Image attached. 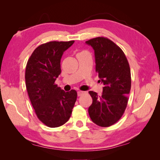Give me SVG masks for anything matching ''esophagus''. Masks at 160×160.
Instances as JSON below:
<instances>
[{
    "label": "esophagus",
    "instance_id": "obj_1",
    "mask_svg": "<svg viewBox=\"0 0 160 160\" xmlns=\"http://www.w3.org/2000/svg\"><path fill=\"white\" fill-rule=\"evenodd\" d=\"M84 91H78V96H82V95L84 94Z\"/></svg>",
    "mask_w": 160,
    "mask_h": 160
}]
</instances>
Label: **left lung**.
<instances>
[{
  "label": "left lung",
  "mask_w": 160,
  "mask_h": 160,
  "mask_svg": "<svg viewBox=\"0 0 160 160\" xmlns=\"http://www.w3.org/2000/svg\"><path fill=\"white\" fill-rule=\"evenodd\" d=\"M86 43L94 50L96 71L104 84L101 96L89 91L93 99L89 114L95 124L108 127L120 120L127 106L131 86L130 67L123 51L111 40L98 37Z\"/></svg>",
  "instance_id": "left-lung-1"
}]
</instances>
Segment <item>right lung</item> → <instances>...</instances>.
<instances>
[{"label":"right lung","instance_id":"right-lung-1","mask_svg":"<svg viewBox=\"0 0 160 160\" xmlns=\"http://www.w3.org/2000/svg\"><path fill=\"white\" fill-rule=\"evenodd\" d=\"M73 42L52 41L40 45L27 63L25 84L30 101L38 118L51 128L69 120L77 99L76 91L65 92L55 84L61 73V58Z\"/></svg>","mask_w":160,"mask_h":160}]
</instances>
